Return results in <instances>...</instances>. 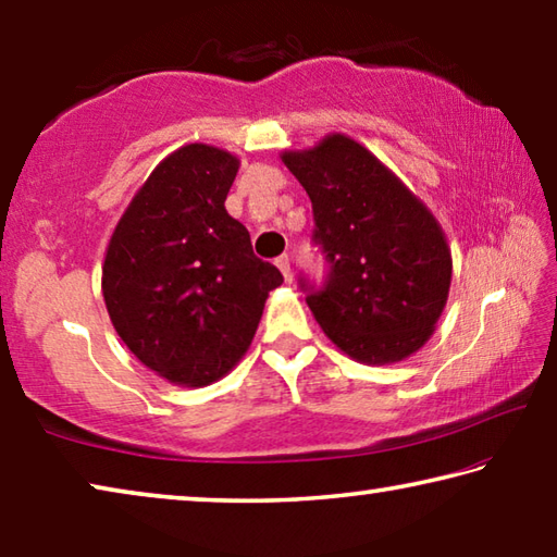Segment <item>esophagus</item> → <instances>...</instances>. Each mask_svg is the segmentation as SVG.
I'll return each mask as SVG.
<instances>
[{
    "mask_svg": "<svg viewBox=\"0 0 557 557\" xmlns=\"http://www.w3.org/2000/svg\"><path fill=\"white\" fill-rule=\"evenodd\" d=\"M275 265L280 268L282 275H285V280L292 277V265H289V258H287V256H280V258L275 260Z\"/></svg>",
    "mask_w": 557,
    "mask_h": 557,
    "instance_id": "34e87169",
    "label": "esophagus"
}]
</instances>
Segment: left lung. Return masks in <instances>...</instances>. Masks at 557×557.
Masks as SVG:
<instances>
[{
  "instance_id": "left-lung-1",
  "label": "left lung",
  "mask_w": 557,
  "mask_h": 557,
  "mask_svg": "<svg viewBox=\"0 0 557 557\" xmlns=\"http://www.w3.org/2000/svg\"><path fill=\"white\" fill-rule=\"evenodd\" d=\"M282 162L305 186L329 262L307 305L324 334L361 363H395L425 346L447 305L451 252L430 209L363 145L329 135Z\"/></svg>"
}]
</instances>
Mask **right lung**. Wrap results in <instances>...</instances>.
Wrapping results in <instances>:
<instances>
[{
  "label": "right lung",
  "mask_w": 557,
  "mask_h": 557,
  "mask_svg": "<svg viewBox=\"0 0 557 557\" xmlns=\"http://www.w3.org/2000/svg\"><path fill=\"white\" fill-rule=\"evenodd\" d=\"M240 159L186 145L159 162L122 213L102 265V297L122 342L169 383L201 388L248 351L275 265L225 211Z\"/></svg>",
  "instance_id": "right-lung-1"
}]
</instances>
